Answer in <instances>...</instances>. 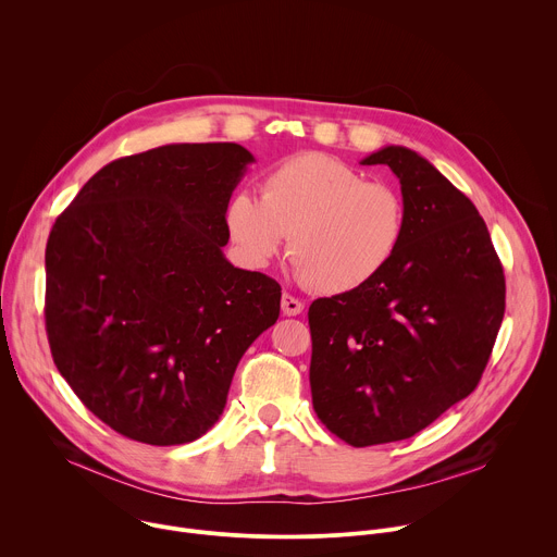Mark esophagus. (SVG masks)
Wrapping results in <instances>:
<instances>
[{
  "mask_svg": "<svg viewBox=\"0 0 557 557\" xmlns=\"http://www.w3.org/2000/svg\"><path fill=\"white\" fill-rule=\"evenodd\" d=\"M301 310H304V304H301L297 297L284 293V297H282V312H284L286 317H295V314H299Z\"/></svg>",
  "mask_w": 557,
  "mask_h": 557,
  "instance_id": "esophagus-1",
  "label": "esophagus"
}]
</instances>
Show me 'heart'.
<instances>
[{"label": "heart", "instance_id": "b5f03b06", "mask_svg": "<svg viewBox=\"0 0 557 557\" xmlns=\"http://www.w3.org/2000/svg\"><path fill=\"white\" fill-rule=\"evenodd\" d=\"M231 243L251 267L288 258L301 282L326 295L372 284L399 253L406 237V202L387 183L326 153H299L275 165L260 198L235 191L224 205Z\"/></svg>", "mask_w": 557, "mask_h": 557}]
</instances>
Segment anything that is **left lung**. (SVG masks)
I'll list each match as a JSON object with an SVG mask.
<instances>
[{"label":"left lung","instance_id":"1","mask_svg":"<svg viewBox=\"0 0 557 557\" xmlns=\"http://www.w3.org/2000/svg\"><path fill=\"white\" fill-rule=\"evenodd\" d=\"M361 165L399 178L404 245L372 284L308 308L312 408L352 447L410 438L469 396L505 314L503 264L473 202L401 145Z\"/></svg>","mask_w":557,"mask_h":557}]
</instances>
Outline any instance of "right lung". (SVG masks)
<instances>
[{"label": "right lung", "instance_id": "obj_1", "mask_svg": "<svg viewBox=\"0 0 557 557\" xmlns=\"http://www.w3.org/2000/svg\"><path fill=\"white\" fill-rule=\"evenodd\" d=\"M253 153L176 143L97 172L46 247V331L61 376L114 432L183 445L220 419L282 288L233 267L224 205Z\"/></svg>", "mask_w": 557, "mask_h": 557}]
</instances>
